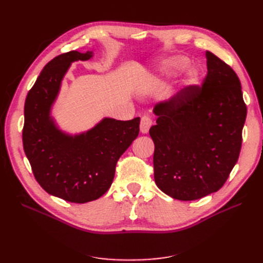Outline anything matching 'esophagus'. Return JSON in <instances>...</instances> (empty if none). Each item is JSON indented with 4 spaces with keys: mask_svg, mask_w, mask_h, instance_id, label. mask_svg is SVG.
Wrapping results in <instances>:
<instances>
[{
    "mask_svg": "<svg viewBox=\"0 0 263 263\" xmlns=\"http://www.w3.org/2000/svg\"><path fill=\"white\" fill-rule=\"evenodd\" d=\"M153 125H154L153 118H150L149 116H142L140 121V132L142 134H147L150 129V127Z\"/></svg>",
    "mask_w": 263,
    "mask_h": 263,
    "instance_id": "esophagus-1",
    "label": "esophagus"
}]
</instances>
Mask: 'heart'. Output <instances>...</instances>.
<instances>
[{
  "mask_svg": "<svg viewBox=\"0 0 263 263\" xmlns=\"http://www.w3.org/2000/svg\"><path fill=\"white\" fill-rule=\"evenodd\" d=\"M190 66V60L183 55H174L163 61L161 71L165 76H178ZM198 81V74L195 70H189L185 78L186 84H195Z\"/></svg>",
  "mask_w": 263,
  "mask_h": 263,
  "instance_id": "1",
  "label": "heart"
}]
</instances>
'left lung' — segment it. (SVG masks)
<instances>
[{
	"label": "left lung",
	"instance_id": "8db88e82",
	"mask_svg": "<svg viewBox=\"0 0 263 263\" xmlns=\"http://www.w3.org/2000/svg\"><path fill=\"white\" fill-rule=\"evenodd\" d=\"M202 86L187 85L155 106L154 176L158 187L180 201H194L225 184L240 154L247 116L239 78L206 51Z\"/></svg>",
	"mask_w": 263,
	"mask_h": 263
}]
</instances>
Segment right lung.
Here are the masks:
<instances>
[{
  "mask_svg": "<svg viewBox=\"0 0 263 263\" xmlns=\"http://www.w3.org/2000/svg\"><path fill=\"white\" fill-rule=\"evenodd\" d=\"M92 51L72 50L49 61L29 90L24 115L23 147L41 186L62 200L83 204L98 200L112 185L116 163L139 134L140 118H104L91 130L70 136L50 117L70 63L89 60Z\"/></svg>",
  "mask_w": 263,
  "mask_h": 263,
  "instance_id": "add662e5",
  "label": "right lung"
}]
</instances>
